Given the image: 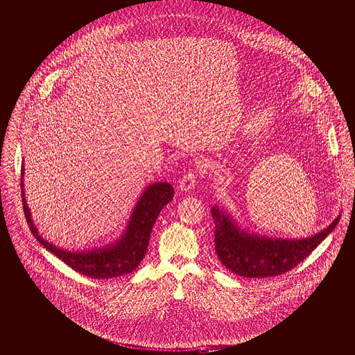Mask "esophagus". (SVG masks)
<instances>
[{"instance_id": "34e87169", "label": "esophagus", "mask_w": 355, "mask_h": 355, "mask_svg": "<svg viewBox=\"0 0 355 355\" xmlns=\"http://www.w3.org/2000/svg\"><path fill=\"white\" fill-rule=\"evenodd\" d=\"M196 178H198V175H196L195 171H188L187 174H184V177H182V180H181V182H180V189L187 192V191L195 188L196 181H198Z\"/></svg>"}]
</instances>
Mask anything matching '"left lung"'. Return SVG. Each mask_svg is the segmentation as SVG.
Listing matches in <instances>:
<instances>
[{"label": "left lung", "instance_id": "left-lung-1", "mask_svg": "<svg viewBox=\"0 0 355 355\" xmlns=\"http://www.w3.org/2000/svg\"><path fill=\"white\" fill-rule=\"evenodd\" d=\"M214 250L220 262L243 277H272L294 269L327 237L340 216L324 230L304 240H276L240 231L234 221L213 206Z\"/></svg>", "mask_w": 355, "mask_h": 355}]
</instances>
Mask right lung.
Here are the masks:
<instances>
[{
	"label": "right lung",
	"instance_id": "add662e5",
	"mask_svg": "<svg viewBox=\"0 0 355 355\" xmlns=\"http://www.w3.org/2000/svg\"><path fill=\"white\" fill-rule=\"evenodd\" d=\"M21 185H24V182ZM24 196L22 188V202L26 221L36 240L47 251L54 254L65 265L83 276L92 279H112L134 272L142 262L148 251L153 224L162 209L173 200L174 189L168 182H156L148 187L134 209L130 225L123 239L115 245L87 252L64 251L46 241L32 221L31 211Z\"/></svg>",
	"mask_w": 355,
	"mask_h": 355
}]
</instances>
